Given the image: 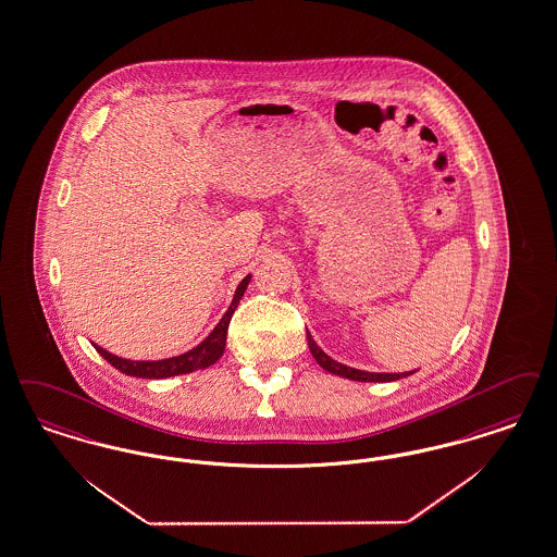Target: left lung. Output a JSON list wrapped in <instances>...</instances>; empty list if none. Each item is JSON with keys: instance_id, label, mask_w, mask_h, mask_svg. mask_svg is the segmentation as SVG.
Instances as JSON below:
<instances>
[{"instance_id": "obj_1", "label": "left lung", "mask_w": 557, "mask_h": 557, "mask_svg": "<svg viewBox=\"0 0 557 557\" xmlns=\"http://www.w3.org/2000/svg\"><path fill=\"white\" fill-rule=\"evenodd\" d=\"M307 339H309V350H311L312 357L319 362V367H323L325 371L339 375V377L352 379V381H396V379L408 377L412 375L414 371H408V373H369V371H360V369H352V367H346L342 362H337L332 357H327L312 339V335L307 332Z\"/></svg>"}]
</instances>
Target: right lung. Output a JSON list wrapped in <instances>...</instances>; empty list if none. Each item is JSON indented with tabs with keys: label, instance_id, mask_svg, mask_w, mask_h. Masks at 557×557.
<instances>
[{
	"label": "right lung",
	"instance_id": "right-lung-1",
	"mask_svg": "<svg viewBox=\"0 0 557 557\" xmlns=\"http://www.w3.org/2000/svg\"><path fill=\"white\" fill-rule=\"evenodd\" d=\"M248 282H250V275H246L245 280L238 284L236 294H234V300H232L230 309L223 314L222 321L215 325V330L207 335L197 348H193V350H188V352H184L180 357L163 358V360H128V358L115 357V355L103 350L97 344H95V350L106 358L112 367H115L117 371H122V373H126L131 377H176V375L207 369V367H211L213 362H218L222 358L223 350H225V337H227L230 319H232V314L236 311L240 298L245 296Z\"/></svg>",
	"mask_w": 557,
	"mask_h": 557
}]
</instances>
